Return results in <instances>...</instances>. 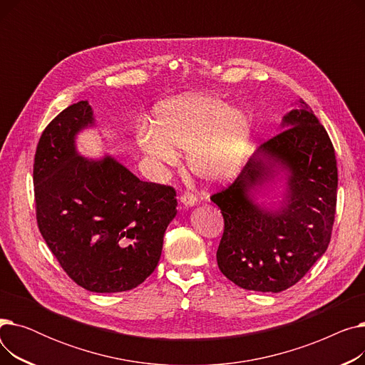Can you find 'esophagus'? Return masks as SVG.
I'll use <instances>...</instances> for the list:
<instances>
[{
  "label": "esophagus",
  "mask_w": 365,
  "mask_h": 365,
  "mask_svg": "<svg viewBox=\"0 0 365 365\" xmlns=\"http://www.w3.org/2000/svg\"><path fill=\"white\" fill-rule=\"evenodd\" d=\"M180 201L186 207H192V205L197 204V197L194 194H190V192H183L180 195Z\"/></svg>",
  "instance_id": "34e87169"
}]
</instances>
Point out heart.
Returning a JSON list of instances; mask_svg holds the SVG:
<instances>
[{
	"mask_svg": "<svg viewBox=\"0 0 365 365\" xmlns=\"http://www.w3.org/2000/svg\"><path fill=\"white\" fill-rule=\"evenodd\" d=\"M250 120L215 96L192 94L160 105L153 130L139 133V146L163 165L178 164L176 150H187L192 175L220 183L240 171L250 143Z\"/></svg>",
	"mask_w": 365,
	"mask_h": 365,
	"instance_id": "heart-1",
	"label": "heart"
}]
</instances>
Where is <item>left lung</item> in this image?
Segmentation results:
<instances>
[{"instance_id": "left-lung-1", "label": "left lung", "mask_w": 365, "mask_h": 365, "mask_svg": "<svg viewBox=\"0 0 365 365\" xmlns=\"http://www.w3.org/2000/svg\"><path fill=\"white\" fill-rule=\"evenodd\" d=\"M278 169L287 171L286 200L277 210H264L250 195ZM212 201L225 220L216 257L229 281L263 293L299 282L327 250L337 202L334 148L309 105L300 101L287 113L281 131Z\"/></svg>"}]
</instances>
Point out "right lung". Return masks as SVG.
<instances>
[{"label": "right lung", "mask_w": 365, "mask_h": 365, "mask_svg": "<svg viewBox=\"0 0 365 365\" xmlns=\"http://www.w3.org/2000/svg\"><path fill=\"white\" fill-rule=\"evenodd\" d=\"M87 101L46 127L34 160L38 229L68 277L94 293L142 284L158 264L175 219V187L142 182L112 157L78 155L75 136L93 125Z\"/></svg>", "instance_id": "1"}]
</instances>
